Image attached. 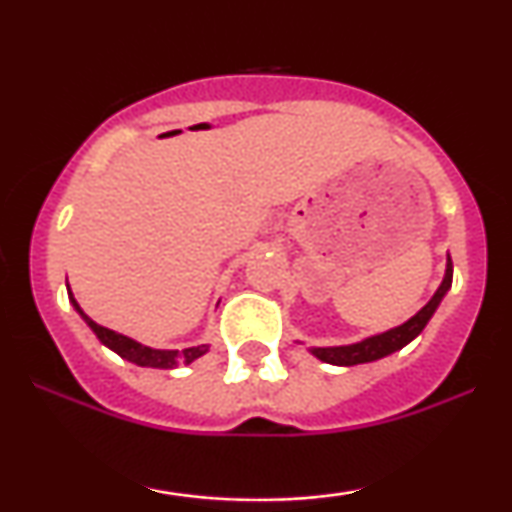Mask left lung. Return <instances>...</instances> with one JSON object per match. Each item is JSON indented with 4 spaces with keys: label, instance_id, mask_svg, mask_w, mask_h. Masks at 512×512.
I'll list each match as a JSON object with an SVG mask.
<instances>
[{
    "label": "left lung",
    "instance_id": "left-lung-1",
    "mask_svg": "<svg viewBox=\"0 0 512 512\" xmlns=\"http://www.w3.org/2000/svg\"><path fill=\"white\" fill-rule=\"evenodd\" d=\"M450 286H452V260L448 255V262H445V276L443 281H440L438 291L433 293L431 301H428L419 313L411 315L407 322H402V325L392 327V330L387 332L370 334V337L361 339V342L342 344V346H308V351L315 358H320L322 363H332V366H358V363L380 361V358L404 349V346L414 342V339L424 332V327L428 325V320H431L433 313L438 310V305L445 298V293L450 291Z\"/></svg>",
    "mask_w": 512,
    "mask_h": 512
}]
</instances>
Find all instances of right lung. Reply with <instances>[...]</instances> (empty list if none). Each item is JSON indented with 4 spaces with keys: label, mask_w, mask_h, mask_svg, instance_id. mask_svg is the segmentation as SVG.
Here are the masks:
<instances>
[{
    "label": "right lung",
    "mask_w": 512,
    "mask_h": 512,
    "mask_svg": "<svg viewBox=\"0 0 512 512\" xmlns=\"http://www.w3.org/2000/svg\"><path fill=\"white\" fill-rule=\"evenodd\" d=\"M67 293H69V303L74 305V310L81 315V320H84L86 325L91 327L93 334L101 339V344L108 346L110 351H115L117 356H122L129 363H137V366H142V368L170 370V368H178L180 363H185V366H187V363L197 361L199 356H204L209 351V344L187 346V349H182V351L180 349H154V346H146L142 342H137V339L125 337V334L113 332V330H108V327L93 322L91 317H88L84 310H81V305L76 303V298H74L72 289H69V284H67Z\"/></svg>",
    "instance_id": "1"
}]
</instances>
